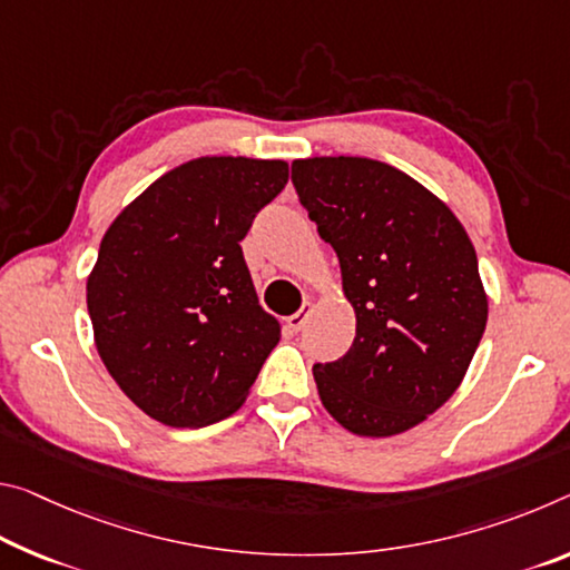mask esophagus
I'll return each mask as SVG.
<instances>
[{"instance_id":"34e87169","label":"esophagus","mask_w":570,"mask_h":570,"mask_svg":"<svg viewBox=\"0 0 570 570\" xmlns=\"http://www.w3.org/2000/svg\"><path fill=\"white\" fill-rule=\"evenodd\" d=\"M309 314H312V306L304 304L299 312H294L292 317H286V327L292 330V332H299L304 324H306V320H309Z\"/></svg>"}]
</instances>
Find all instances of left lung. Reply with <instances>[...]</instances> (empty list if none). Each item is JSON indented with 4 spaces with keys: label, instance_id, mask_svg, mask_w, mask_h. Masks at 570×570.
<instances>
[{
    "label": "left lung",
    "instance_id": "left-lung-1",
    "mask_svg": "<svg viewBox=\"0 0 570 570\" xmlns=\"http://www.w3.org/2000/svg\"><path fill=\"white\" fill-rule=\"evenodd\" d=\"M292 183L340 258L352 347L312 367L320 399L360 436H393L444 405L487 324L476 253L449 207L365 157L296 159Z\"/></svg>",
    "mask_w": 570,
    "mask_h": 570
}]
</instances>
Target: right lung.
<instances>
[{
    "mask_svg": "<svg viewBox=\"0 0 570 570\" xmlns=\"http://www.w3.org/2000/svg\"><path fill=\"white\" fill-rule=\"evenodd\" d=\"M286 183L282 159L200 157L159 177L106 230L86 294L96 347L159 423L228 419L282 337L240 240Z\"/></svg>",
    "mask_w": 570,
    "mask_h": 570,
    "instance_id": "add662e5",
    "label": "right lung"
}]
</instances>
